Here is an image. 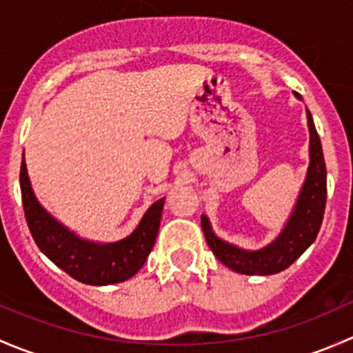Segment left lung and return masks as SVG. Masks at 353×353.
Returning <instances> with one entry per match:
<instances>
[{
  "label": "left lung",
  "instance_id": "left-lung-1",
  "mask_svg": "<svg viewBox=\"0 0 353 353\" xmlns=\"http://www.w3.org/2000/svg\"><path fill=\"white\" fill-rule=\"evenodd\" d=\"M295 95L301 97L299 94ZM305 116H307V126L311 133V143H309L311 162H309L304 188L297 199L294 213L275 243L266 245L261 251H243L215 237L208 219L201 216V229L210 249L223 265L229 266L234 272L243 273V275H273V273L282 272L314 243L321 229L326 206V163L318 131L307 109H305Z\"/></svg>",
  "mask_w": 353,
  "mask_h": 353
}]
</instances>
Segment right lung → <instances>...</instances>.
<instances>
[{
  "label": "right lung",
  "instance_id": "add662e5",
  "mask_svg": "<svg viewBox=\"0 0 353 353\" xmlns=\"http://www.w3.org/2000/svg\"><path fill=\"white\" fill-rule=\"evenodd\" d=\"M20 188L25 219L35 244L74 280L88 285L119 283L145 265L159 232L163 198L148 208L130 237L112 244H94L74 236L42 208L32 191L25 159L20 169Z\"/></svg>",
  "mask_w": 353,
  "mask_h": 353
}]
</instances>
